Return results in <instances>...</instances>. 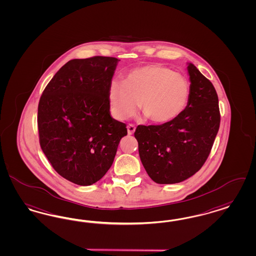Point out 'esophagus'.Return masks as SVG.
<instances>
[{
	"label": "esophagus",
	"mask_w": 256,
	"mask_h": 256,
	"mask_svg": "<svg viewBox=\"0 0 256 256\" xmlns=\"http://www.w3.org/2000/svg\"><path fill=\"white\" fill-rule=\"evenodd\" d=\"M127 131H128V134H132L134 131H136V127H134V125H132V124H129L128 126H127Z\"/></svg>",
	"instance_id": "34e87169"
}]
</instances>
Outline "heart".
<instances>
[{
  "label": "heart",
  "instance_id": "obj_1",
  "mask_svg": "<svg viewBox=\"0 0 256 256\" xmlns=\"http://www.w3.org/2000/svg\"><path fill=\"white\" fill-rule=\"evenodd\" d=\"M188 80L169 67L149 64L129 72L124 82L112 80L108 98L116 120H125L136 113L154 124H169L178 118L189 102Z\"/></svg>",
  "mask_w": 256,
  "mask_h": 256
}]
</instances>
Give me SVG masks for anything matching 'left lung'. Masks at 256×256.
<instances>
[{
  "mask_svg": "<svg viewBox=\"0 0 256 256\" xmlns=\"http://www.w3.org/2000/svg\"><path fill=\"white\" fill-rule=\"evenodd\" d=\"M189 102L169 124L138 125L134 138L148 176L158 184L184 181L207 160L220 125L218 96L212 84L188 66Z\"/></svg>",
  "mask_w": 256,
  "mask_h": 256,
  "instance_id": "left-lung-1",
  "label": "left lung"
}]
</instances>
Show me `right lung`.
Masks as SVG:
<instances>
[{"instance_id":"right-lung-1","label":"right lung","mask_w":256,"mask_h":256,"mask_svg":"<svg viewBox=\"0 0 256 256\" xmlns=\"http://www.w3.org/2000/svg\"><path fill=\"white\" fill-rule=\"evenodd\" d=\"M116 58L71 60L49 82L38 106L40 145L60 176L88 186L113 164L126 124L110 114Z\"/></svg>"}]
</instances>
